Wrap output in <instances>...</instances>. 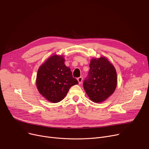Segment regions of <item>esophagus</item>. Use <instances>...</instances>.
Returning <instances> with one entry per match:
<instances>
[{"instance_id": "obj_1", "label": "esophagus", "mask_w": 149, "mask_h": 149, "mask_svg": "<svg viewBox=\"0 0 149 149\" xmlns=\"http://www.w3.org/2000/svg\"><path fill=\"white\" fill-rule=\"evenodd\" d=\"M82 80H83V77H82V76H81V77L77 78V81H78V82H79V84H82Z\"/></svg>"}]
</instances>
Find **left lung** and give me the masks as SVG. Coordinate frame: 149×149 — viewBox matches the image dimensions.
<instances>
[{
	"label": "left lung",
	"mask_w": 149,
	"mask_h": 149,
	"mask_svg": "<svg viewBox=\"0 0 149 149\" xmlns=\"http://www.w3.org/2000/svg\"><path fill=\"white\" fill-rule=\"evenodd\" d=\"M88 76L83 86L90 99L95 103L103 102L114 92L117 84L115 67L105 57L91 60Z\"/></svg>",
	"instance_id": "obj_1"
}]
</instances>
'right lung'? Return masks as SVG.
<instances>
[{"label":"right lung","mask_w":149,"mask_h":149,"mask_svg":"<svg viewBox=\"0 0 149 149\" xmlns=\"http://www.w3.org/2000/svg\"><path fill=\"white\" fill-rule=\"evenodd\" d=\"M62 56L55 55L42 64L37 72L36 84L40 93L47 100L58 103L64 99L70 87L78 84Z\"/></svg>","instance_id":"add662e5"}]
</instances>
